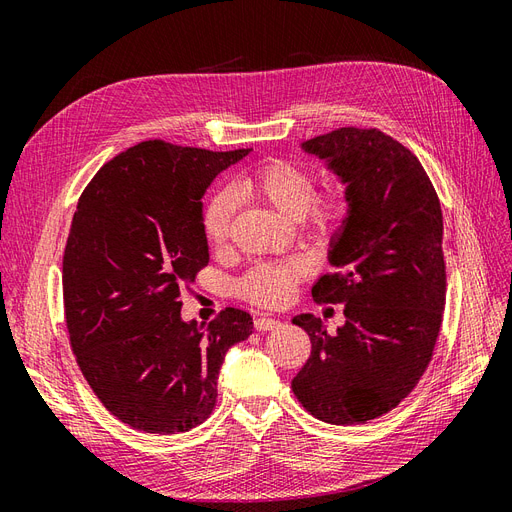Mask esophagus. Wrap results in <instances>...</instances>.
Instances as JSON below:
<instances>
[{"mask_svg":"<svg viewBox=\"0 0 512 512\" xmlns=\"http://www.w3.org/2000/svg\"><path fill=\"white\" fill-rule=\"evenodd\" d=\"M277 327H282V322L280 320H275V318H256L254 320V329L256 331H273V329H277Z\"/></svg>","mask_w":512,"mask_h":512,"instance_id":"34e87169","label":"esophagus"}]
</instances>
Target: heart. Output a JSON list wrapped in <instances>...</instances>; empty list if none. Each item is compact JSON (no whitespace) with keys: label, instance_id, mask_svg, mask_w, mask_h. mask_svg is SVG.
<instances>
[{"label":"heart","instance_id":"1","mask_svg":"<svg viewBox=\"0 0 512 512\" xmlns=\"http://www.w3.org/2000/svg\"><path fill=\"white\" fill-rule=\"evenodd\" d=\"M239 192L262 200L288 220L309 218V228L318 237H331L348 218V196L344 188H331L316 196L314 175L301 164L269 160L252 168L239 179ZM237 196L230 190L213 192L203 209V232L211 245L226 243L235 218ZM301 262L292 265H256L247 273L239 290L245 299L258 305H282L292 292L294 280L301 275Z\"/></svg>","mask_w":512,"mask_h":512}]
</instances>
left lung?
Instances as JSON below:
<instances>
[{
  "mask_svg": "<svg viewBox=\"0 0 512 512\" xmlns=\"http://www.w3.org/2000/svg\"><path fill=\"white\" fill-rule=\"evenodd\" d=\"M344 185L348 218L329 241L331 275L312 294L344 303L337 333L314 314L292 324L312 354L292 380L297 399L333 425H359L404 399L431 361L446 271L442 209L412 151L380 130L342 128L301 143Z\"/></svg>",
  "mask_w": 512,
  "mask_h": 512,
  "instance_id": "8db88e82",
  "label": "left lung"
}]
</instances>
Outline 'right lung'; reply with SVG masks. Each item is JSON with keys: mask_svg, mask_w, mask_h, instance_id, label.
Instances as JSON below:
<instances>
[{"mask_svg": "<svg viewBox=\"0 0 512 512\" xmlns=\"http://www.w3.org/2000/svg\"><path fill=\"white\" fill-rule=\"evenodd\" d=\"M250 151L145 141L106 162L76 205L61 269L70 344L91 391L134 429L203 423L226 352L252 335L243 309L205 327L181 318L179 299L209 262L203 196Z\"/></svg>", "mask_w": 512, "mask_h": 512, "instance_id": "1", "label": "right lung"}]
</instances>
